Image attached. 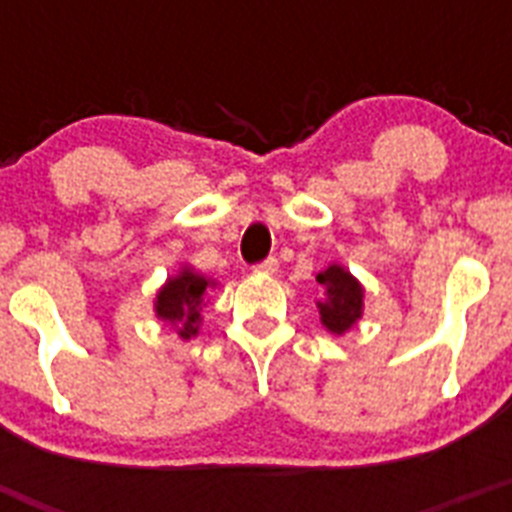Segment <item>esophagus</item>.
Instances as JSON below:
<instances>
[{"label":"esophagus","mask_w":512,"mask_h":512,"mask_svg":"<svg viewBox=\"0 0 512 512\" xmlns=\"http://www.w3.org/2000/svg\"><path fill=\"white\" fill-rule=\"evenodd\" d=\"M277 269H279V261L274 259V256H269V259L259 261V264L253 266V271H259V274H274Z\"/></svg>","instance_id":"1"}]
</instances>
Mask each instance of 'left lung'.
Wrapping results in <instances>:
<instances>
[{
  "label": "left lung",
  "mask_w": 512,
  "mask_h": 512,
  "mask_svg": "<svg viewBox=\"0 0 512 512\" xmlns=\"http://www.w3.org/2000/svg\"><path fill=\"white\" fill-rule=\"evenodd\" d=\"M318 282L328 289V300L318 302L320 320L333 333H343L361 318L364 289L341 266H328L323 274H318Z\"/></svg>",
  "instance_id": "obj_1"
}]
</instances>
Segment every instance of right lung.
Instances as JSON below:
<instances>
[{
	"mask_svg": "<svg viewBox=\"0 0 512 512\" xmlns=\"http://www.w3.org/2000/svg\"><path fill=\"white\" fill-rule=\"evenodd\" d=\"M207 279L184 269L176 279H169L166 287L158 292L156 315L166 323L179 328V336L189 338L197 333L200 323V307L207 295Z\"/></svg>",
	"mask_w": 512,
	"mask_h": 512,
	"instance_id": "add662e5",
	"label": "right lung"
}]
</instances>
